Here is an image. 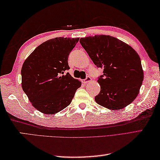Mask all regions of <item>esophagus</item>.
<instances>
[{
	"mask_svg": "<svg viewBox=\"0 0 160 160\" xmlns=\"http://www.w3.org/2000/svg\"><path fill=\"white\" fill-rule=\"evenodd\" d=\"M91 78L90 76H87L86 79L82 81V82H83V83H84V84H87V83H88V82H91Z\"/></svg>",
	"mask_w": 160,
	"mask_h": 160,
	"instance_id": "obj_1",
	"label": "esophagus"
}]
</instances>
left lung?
<instances>
[{"mask_svg": "<svg viewBox=\"0 0 160 160\" xmlns=\"http://www.w3.org/2000/svg\"><path fill=\"white\" fill-rule=\"evenodd\" d=\"M80 42L98 67L100 92L96 102L111 110H120L133 101L140 91L144 72L140 58L127 44L113 36L97 35L81 38Z\"/></svg>", "mask_w": 160, "mask_h": 160, "instance_id": "left-lung-1", "label": "left lung"}]
</instances>
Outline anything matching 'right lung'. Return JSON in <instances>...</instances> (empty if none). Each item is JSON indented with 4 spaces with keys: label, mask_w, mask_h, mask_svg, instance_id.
I'll return each mask as SVG.
<instances>
[{
    "label": "right lung",
    "mask_w": 160,
    "mask_h": 160,
    "mask_svg": "<svg viewBox=\"0 0 160 160\" xmlns=\"http://www.w3.org/2000/svg\"><path fill=\"white\" fill-rule=\"evenodd\" d=\"M79 38H56L42 43L24 62L22 88L33 107L55 114L71 102L81 82L66 71L68 57Z\"/></svg>",
    "instance_id": "right-lung-1"
}]
</instances>
